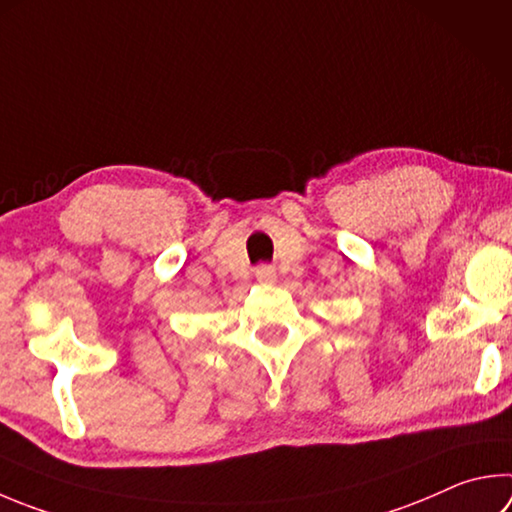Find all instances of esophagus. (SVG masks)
Masks as SVG:
<instances>
[{
	"label": "esophagus",
	"mask_w": 512,
	"mask_h": 512,
	"mask_svg": "<svg viewBox=\"0 0 512 512\" xmlns=\"http://www.w3.org/2000/svg\"><path fill=\"white\" fill-rule=\"evenodd\" d=\"M255 275H257L259 282H273L275 280V271H273L271 266H259L257 271H255Z\"/></svg>",
	"instance_id": "1"
}]
</instances>
